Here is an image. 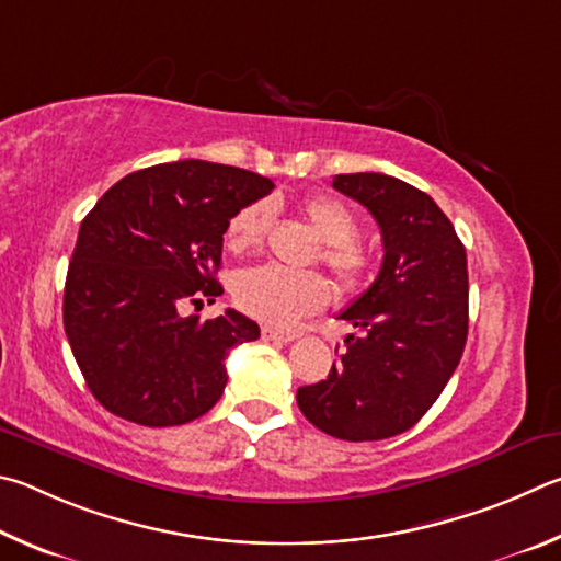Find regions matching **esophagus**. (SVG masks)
Instances as JSON below:
<instances>
[{"label":"esophagus","mask_w":561,"mask_h":561,"mask_svg":"<svg viewBox=\"0 0 561 561\" xmlns=\"http://www.w3.org/2000/svg\"><path fill=\"white\" fill-rule=\"evenodd\" d=\"M261 337H263V340H273V342H293V340H298V332L263 328V330H261Z\"/></svg>","instance_id":"34e87169"}]
</instances>
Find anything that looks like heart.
<instances>
[{
	"instance_id": "heart-1",
	"label": "heart",
	"mask_w": 561,
	"mask_h": 561,
	"mask_svg": "<svg viewBox=\"0 0 561 561\" xmlns=\"http://www.w3.org/2000/svg\"><path fill=\"white\" fill-rule=\"evenodd\" d=\"M300 211L325 245L322 261L345 288L357 286L369 268V255L357 241L359 219L340 196L316 194L300 202ZM271 204L253 202L231 216L226 245L241 253L261 245L271 226ZM236 302L265 325H293L325 306L328 280L316 271H288L283 265H255L243 271L233 286Z\"/></svg>"
}]
</instances>
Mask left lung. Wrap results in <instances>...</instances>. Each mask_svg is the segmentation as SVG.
<instances>
[{
    "instance_id": "1",
    "label": "left lung",
    "mask_w": 561,
    "mask_h": 561,
    "mask_svg": "<svg viewBox=\"0 0 561 561\" xmlns=\"http://www.w3.org/2000/svg\"><path fill=\"white\" fill-rule=\"evenodd\" d=\"M337 192L375 216L385 243L377 280L340 320L362 330L328 379L298 389L312 426L342 440L404 434L434 407L468 337V261L426 192L379 172L337 174Z\"/></svg>"
}]
</instances>
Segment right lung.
I'll use <instances>...</instances> for the list:
<instances>
[{
  "instance_id": "obj_1",
  "label": "right lung",
  "mask_w": 561,
  "mask_h": 561,
  "mask_svg": "<svg viewBox=\"0 0 561 561\" xmlns=\"http://www.w3.org/2000/svg\"><path fill=\"white\" fill-rule=\"evenodd\" d=\"M271 190L268 176L182 160L123 176L88 211L68 263L64 328L111 414L180 426L221 399L226 355L261 330L231 308L214 320L180 310L221 296L226 226Z\"/></svg>"
}]
</instances>
